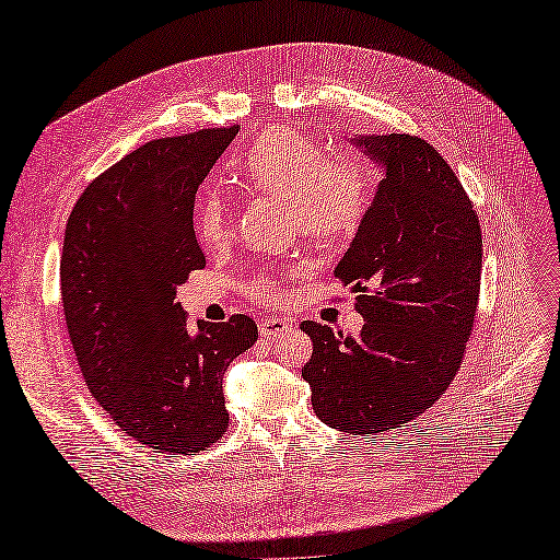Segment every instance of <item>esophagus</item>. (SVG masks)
Masks as SVG:
<instances>
[{
	"label": "esophagus",
	"instance_id": "1",
	"mask_svg": "<svg viewBox=\"0 0 560 560\" xmlns=\"http://www.w3.org/2000/svg\"><path fill=\"white\" fill-rule=\"evenodd\" d=\"M292 329V322L290 319H282V317H273V319H261L259 322V331L261 336L270 338V336H280L284 331Z\"/></svg>",
	"mask_w": 560,
	"mask_h": 560
}]
</instances>
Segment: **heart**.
I'll use <instances>...</instances> for the list:
<instances>
[{
  "label": "heart",
  "mask_w": 560,
  "mask_h": 560,
  "mask_svg": "<svg viewBox=\"0 0 560 560\" xmlns=\"http://www.w3.org/2000/svg\"><path fill=\"white\" fill-rule=\"evenodd\" d=\"M243 177L254 191L290 200L294 224L311 241H338L360 229L374 198V175L354 154H327V149L301 132L270 128L243 161ZM196 231L206 245L224 243L231 231L229 206L210 194L196 210ZM249 292L261 301L280 299V278L259 273Z\"/></svg>",
  "instance_id": "1"
}]
</instances>
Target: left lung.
Returning a JSON list of instances; mask_svg holds the SVG:
<instances>
[{"mask_svg":"<svg viewBox=\"0 0 560 560\" xmlns=\"http://www.w3.org/2000/svg\"><path fill=\"white\" fill-rule=\"evenodd\" d=\"M383 167L374 202L334 276L364 317L358 338L301 322L317 418L381 434L425 413L463 364L481 290V226L460 179L416 135H360Z\"/></svg>","mask_w":560,"mask_h":560,"instance_id":"obj_1","label":"left lung"}]
</instances>
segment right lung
Here are the masks:
<instances>
[{
  "mask_svg": "<svg viewBox=\"0 0 560 560\" xmlns=\"http://www.w3.org/2000/svg\"><path fill=\"white\" fill-rule=\"evenodd\" d=\"M235 135L202 128L130 151L83 189L65 229L60 294L83 381L126 436L167 455L226 432L222 376L259 338L247 315L191 325L175 301L206 268L196 191Z\"/></svg>",
  "mask_w": 560,
  "mask_h": 560,
  "instance_id": "1",
  "label": "right lung"
}]
</instances>
